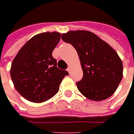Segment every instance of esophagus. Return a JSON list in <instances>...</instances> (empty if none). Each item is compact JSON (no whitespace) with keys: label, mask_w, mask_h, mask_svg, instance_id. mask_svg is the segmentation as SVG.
<instances>
[{"label":"esophagus","mask_w":134,"mask_h":134,"mask_svg":"<svg viewBox=\"0 0 134 134\" xmlns=\"http://www.w3.org/2000/svg\"><path fill=\"white\" fill-rule=\"evenodd\" d=\"M71 66H69V67H68V69H67V71H68L69 72V74L71 73Z\"/></svg>","instance_id":"34e87169"}]
</instances>
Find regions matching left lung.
<instances>
[{"mask_svg":"<svg viewBox=\"0 0 134 134\" xmlns=\"http://www.w3.org/2000/svg\"><path fill=\"white\" fill-rule=\"evenodd\" d=\"M62 39L77 51L83 72L76 84L80 93L95 101L113 95L123 77V64L117 52L95 34L86 30H71Z\"/></svg>","mask_w":134,"mask_h":134,"instance_id":"obj_1","label":"left lung"}]
</instances>
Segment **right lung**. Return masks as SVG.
Wrapping results in <instances>:
<instances>
[{"instance_id":"add662e5","label":"right lung","mask_w":134,"mask_h":134,"mask_svg":"<svg viewBox=\"0 0 134 134\" xmlns=\"http://www.w3.org/2000/svg\"><path fill=\"white\" fill-rule=\"evenodd\" d=\"M58 32H44L28 40L13 59L10 75L15 90L25 99L42 103L51 99L59 90L69 73L57 67L52 52L60 40Z\"/></svg>"}]
</instances>
